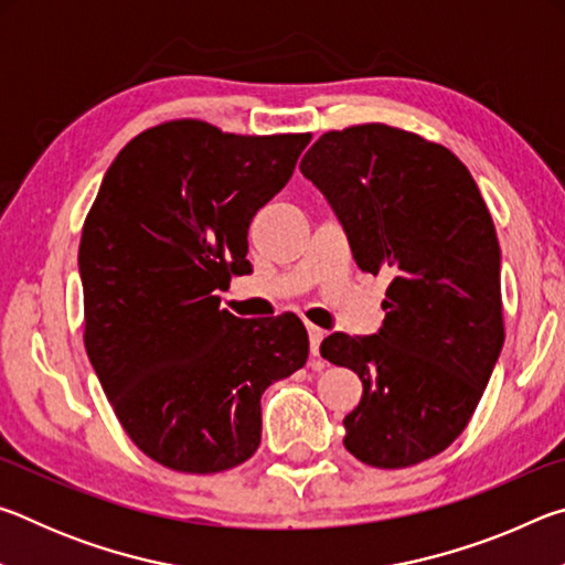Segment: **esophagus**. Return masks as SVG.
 Segmentation results:
<instances>
[{"instance_id":"34e87169","label":"esophagus","mask_w":565,"mask_h":565,"mask_svg":"<svg viewBox=\"0 0 565 565\" xmlns=\"http://www.w3.org/2000/svg\"><path fill=\"white\" fill-rule=\"evenodd\" d=\"M306 331H309V341H311V356H319V347H321V339L327 337V331L313 327V323H306Z\"/></svg>"}]
</instances>
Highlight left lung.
I'll return each instance as SVG.
<instances>
[{
  "label": "left lung",
  "mask_w": 565,
  "mask_h": 565,
  "mask_svg": "<svg viewBox=\"0 0 565 565\" xmlns=\"http://www.w3.org/2000/svg\"><path fill=\"white\" fill-rule=\"evenodd\" d=\"M299 169L327 196L359 269L394 276L376 333L321 343L323 359L363 384L343 446L376 468L426 461L463 431L503 349L493 218L454 151L386 124L327 131Z\"/></svg>",
  "instance_id": "8db88e82"
}]
</instances>
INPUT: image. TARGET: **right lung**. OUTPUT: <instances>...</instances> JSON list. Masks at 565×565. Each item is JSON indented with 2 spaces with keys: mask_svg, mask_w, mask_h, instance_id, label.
<instances>
[{
  "mask_svg": "<svg viewBox=\"0 0 565 565\" xmlns=\"http://www.w3.org/2000/svg\"><path fill=\"white\" fill-rule=\"evenodd\" d=\"M311 134L242 137L179 119L111 161L79 244L84 347L124 431L181 473L262 444V394L309 359L294 313L238 319L216 291L246 274L248 224Z\"/></svg>",
  "mask_w": 565,
  "mask_h": 565,
  "instance_id": "add662e5",
  "label": "right lung"
}]
</instances>
